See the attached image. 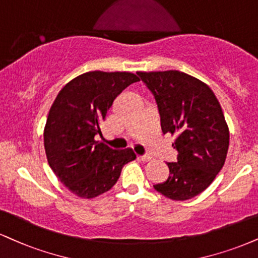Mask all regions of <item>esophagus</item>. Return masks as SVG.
I'll return each mask as SVG.
<instances>
[{"label":"esophagus","instance_id":"1","mask_svg":"<svg viewBox=\"0 0 258 258\" xmlns=\"http://www.w3.org/2000/svg\"><path fill=\"white\" fill-rule=\"evenodd\" d=\"M138 159L141 160V161H143V162H149V161H151V159H153V157L149 156V155H144V156H138Z\"/></svg>","mask_w":258,"mask_h":258}]
</instances>
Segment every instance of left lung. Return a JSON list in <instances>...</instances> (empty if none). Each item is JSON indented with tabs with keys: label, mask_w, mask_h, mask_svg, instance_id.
Segmentation results:
<instances>
[{
	"label": "left lung",
	"mask_w": 258,
	"mask_h": 258,
	"mask_svg": "<svg viewBox=\"0 0 258 258\" xmlns=\"http://www.w3.org/2000/svg\"><path fill=\"white\" fill-rule=\"evenodd\" d=\"M156 99L163 135L175 136L178 161L167 163L169 176L154 185L173 201L197 196L225 164L229 131L212 89L180 71L137 72Z\"/></svg>",
	"instance_id": "left-lung-1"
}]
</instances>
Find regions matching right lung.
Segmentation results:
<instances>
[{
    "instance_id": "right-lung-1",
    "label": "right lung",
    "mask_w": 258,
    "mask_h": 258,
    "mask_svg": "<svg viewBox=\"0 0 258 258\" xmlns=\"http://www.w3.org/2000/svg\"><path fill=\"white\" fill-rule=\"evenodd\" d=\"M136 82L130 72H86L62 88L49 110L43 135L48 163L80 198L109 191L122 167L136 159L132 149L113 150L95 139L114 99Z\"/></svg>"
}]
</instances>
